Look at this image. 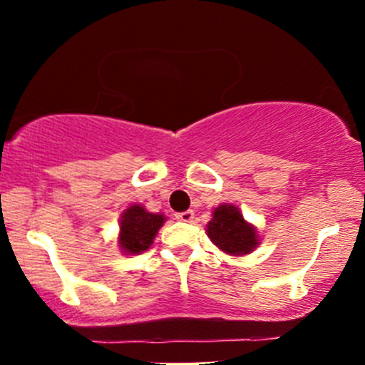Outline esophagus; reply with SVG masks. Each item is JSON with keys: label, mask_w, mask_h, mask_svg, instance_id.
I'll return each instance as SVG.
<instances>
[{"label": "esophagus", "mask_w": 365, "mask_h": 365, "mask_svg": "<svg viewBox=\"0 0 365 365\" xmlns=\"http://www.w3.org/2000/svg\"><path fill=\"white\" fill-rule=\"evenodd\" d=\"M176 219L182 220V222H192V220H194V212H192V210H187V212L176 213Z\"/></svg>", "instance_id": "esophagus-1"}]
</instances>
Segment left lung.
<instances>
[{
	"mask_svg": "<svg viewBox=\"0 0 365 365\" xmlns=\"http://www.w3.org/2000/svg\"><path fill=\"white\" fill-rule=\"evenodd\" d=\"M206 235L215 247L230 256H245L259 247L256 226L244 219L235 205H219L213 208L212 220L206 224Z\"/></svg>",
	"mask_w": 365,
	"mask_h": 365,
	"instance_id": "obj_1",
	"label": "left lung"
}]
</instances>
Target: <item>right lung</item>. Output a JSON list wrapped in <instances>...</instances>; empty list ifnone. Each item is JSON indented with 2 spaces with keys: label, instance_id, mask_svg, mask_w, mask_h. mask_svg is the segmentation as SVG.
<instances>
[{
  "label": "right lung",
  "instance_id": "obj_1",
  "mask_svg": "<svg viewBox=\"0 0 365 365\" xmlns=\"http://www.w3.org/2000/svg\"><path fill=\"white\" fill-rule=\"evenodd\" d=\"M165 222V215L152 213L143 205H130L120 219L118 247L125 256H135L148 251L157 233Z\"/></svg>",
  "mask_w": 365,
  "mask_h": 365
}]
</instances>
